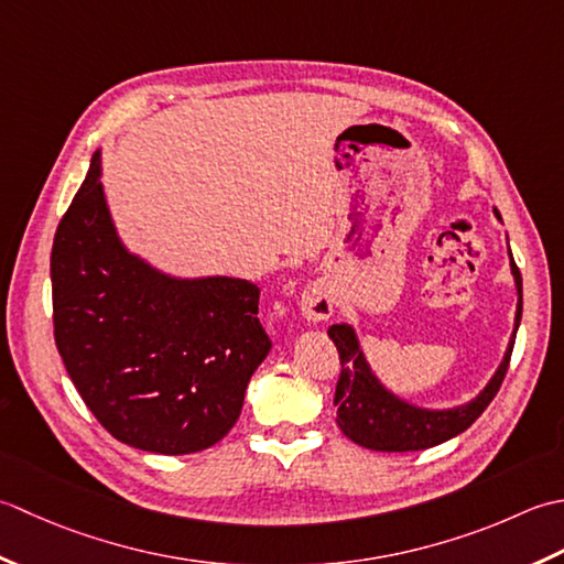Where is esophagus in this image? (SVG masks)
<instances>
[{"label":"esophagus","instance_id":"obj_1","mask_svg":"<svg viewBox=\"0 0 564 564\" xmlns=\"http://www.w3.org/2000/svg\"><path fill=\"white\" fill-rule=\"evenodd\" d=\"M302 314L308 321H328L333 314V294L326 282H312L302 292Z\"/></svg>","mask_w":564,"mask_h":564}]
</instances>
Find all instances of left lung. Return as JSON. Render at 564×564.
<instances>
[{"mask_svg":"<svg viewBox=\"0 0 564 564\" xmlns=\"http://www.w3.org/2000/svg\"><path fill=\"white\" fill-rule=\"evenodd\" d=\"M511 272L516 280V290H519V306H516V330H519L523 312V282L521 272L513 262V256ZM516 330L511 336L509 350L503 355V362L499 365L497 375L489 379L485 392L465 406L447 411H429L411 406L406 401L397 399L392 392H387V389L377 382L370 365H367L360 350V343L355 338V330L346 324H333L328 328V336L336 343L340 358V377L333 404L338 406L336 421L340 431L346 433L352 443L379 453L426 451V447L455 438V435L473 426L481 416V411H485L491 404V399L497 397L503 377H507L509 370Z\"/></svg>","mask_w":564,"mask_h":564,"instance_id":"obj_1","label":"left lung"}]
</instances>
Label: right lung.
I'll return each instance as SVG.
<instances>
[{
    "instance_id": "1",
    "label": "right lung",
    "mask_w": 564,
    "mask_h": 564,
    "mask_svg": "<svg viewBox=\"0 0 564 564\" xmlns=\"http://www.w3.org/2000/svg\"><path fill=\"white\" fill-rule=\"evenodd\" d=\"M99 151L51 252L53 333L75 389L113 438L160 455L218 443L243 409L272 340L258 284L175 280L113 231Z\"/></svg>"
}]
</instances>
